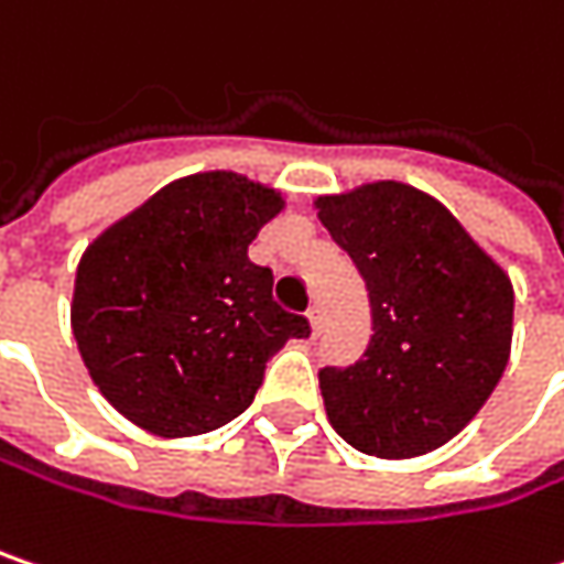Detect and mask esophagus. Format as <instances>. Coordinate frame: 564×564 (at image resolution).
I'll return each instance as SVG.
<instances>
[{"label":"esophagus","instance_id":"34e87169","mask_svg":"<svg viewBox=\"0 0 564 564\" xmlns=\"http://www.w3.org/2000/svg\"><path fill=\"white\" fill-rule=\"evenodd\" d=\"M306 318H310V328H313V335H318V332H322V313H318V306H313V310L306 313Z\"/></svg>","mask_w":564,"mask_h":564}]
</instances>
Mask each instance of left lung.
<instances>
[{"label": "left lung", "mask_w": 564, "mask_h": 564, "mask_svg": "<svg viewBox=\"0 0 564 564\" xmlns=\"http://www.w3.org/2000/svg\"><path fill=\"white\" fill-rule=\"evenodd\" d=\"M315 210L357 264L373 318L357 364L318 370L332 427L380 459L444 447L508 367L511 278L441 200L412 184H360L318 197Z\"/></svg>", "instance_id": "1"}]
</instances>
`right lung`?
<instances>
[{"mask_svg": "<svg viewBox=\"0 0 564 564\" xmlns=\"http://www.w3.org/2000/svg\"><path fill=\"white\" fill-rule=\"evenodd\" d=\"M281 191L200 172L155 191L85 249L73 335L91 382L117 412L159 437L207 434L246 412L264 367L310 322L271 296L249 261Z\"/></svg>", "mask_w": 564, "mask_h": 564, "instance_id": "right-lung-1", "label": "right lung"}]
</instances>
